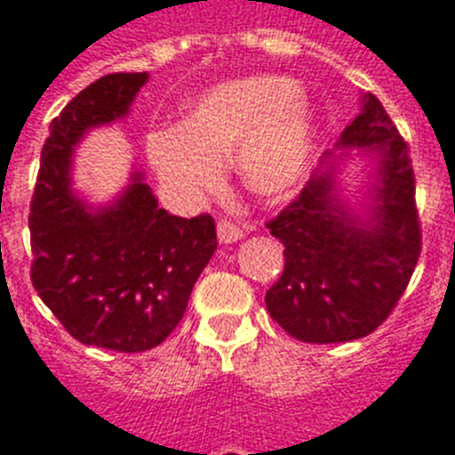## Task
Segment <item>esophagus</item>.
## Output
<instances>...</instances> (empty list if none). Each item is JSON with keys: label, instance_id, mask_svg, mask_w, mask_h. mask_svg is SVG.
Returning a JSON list of instances; mask_svg holds the SVG:
<instances>
[{"label": "esophagus", "instance_id": "obj_1", "mask_svg": "<svg viewBox=\"0 0 455 455\" xmlns=\"http://www.w3.org/2000/svg\"><path fill=\"white\" fill-rule=\"evenodd\" d=\"M243 228L238 224H234L231 220H220L217 221V238L220 243H235L243 238Z\"/></svg>", "mask_w": 455, "mask_h": 455}]
</instances>
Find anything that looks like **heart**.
<instances>
[{
	"label": "heart",
	"instance_id": "1",
	"mask_svg": "<svg viewBox=\"0 0 455 455\" xmlns=\"http://www.w3.org/2000/svg\"><path fill=\"white\" fill-rule=\"evenodd\" d=\"M311 132L309 103L295 84L259 75L210 89L179 127L151 132L146 153L157 177L184 198L210 188L231 156L250 193L278 198L307 170Z\"/></svg>",
	"mask_w": 455,
	"mask_h": 455
}]
</instances>
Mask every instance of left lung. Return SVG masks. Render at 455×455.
<instances>
[{
	"label": "left lung",
	"instance_id": "8db88e82",
	"mask_svg": "<svg viewBox=\"0 0 455 455\" xmlns=\"http://www.w3.org/2000/svg\"><path fill=\"white\" fill-rule=\"evenodd\" d=\"M339 141L380 151L375 227L339 205L325 172L267 221L285 257L283 274L264 298L267 309L288 335L311 345L366 338L387 321L423 250L411 148L371 92Z\"/></svg>",
	"mask_w": 455,
	"mask_h": 455
}]
</instances>
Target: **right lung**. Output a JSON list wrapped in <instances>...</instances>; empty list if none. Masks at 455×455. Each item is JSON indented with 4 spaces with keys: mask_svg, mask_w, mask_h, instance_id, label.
Here are the masks:
<instances>
[{
    "mask_svg": "<svg viewBox=\"0 0 455 455\" xmlns=\"http://www.w3.org/2000/svg\"><path fill=\"white\" fill-rule=\"evenodd\" d=\"M146 77L103 75L53 117L28 217L30 278L42 302L82 345L124 354L153 349L177 328L217 250L210 214H170L139 177L94 214L68 188L73 146L89 127L124 116Z\"/></svg>",
    "mask_w": 455,
    "mask_h": 455,
    "instance_id": "right-lung-1",
    "label": "right lung"
}]
</instances>
